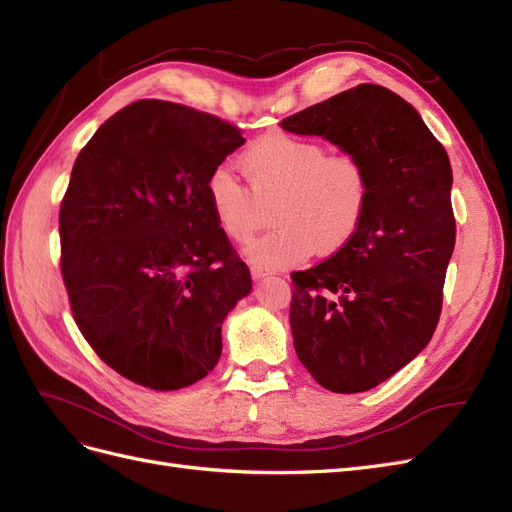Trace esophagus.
I'll list each match as a JSON object with an SVG mask.
<instances>
[{"label": "esophagus", "instance_id": "1", "mask_svg": "<svg viewBox=\"0 0 512 512\" xmlns=\"http://www.w3.org/2000/svg\"><path fill=\"white\" fill-rule=\"evenodd\" d=\"M269 275H271V273H269L267 269H262V267H256V265L252 267V280H254V282H260V280H265V277H269Z\"/></svg>", "mask_w": 512, "mask_h": 512}]
</instances>
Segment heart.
Listing matches in <instances>:
<instances>
[{
	"label": "heart",
	"instance_id": "1",
	"mask_svg": "<svg viewBox=\"0 0 512 512\" xmlns=\"http://www.w3.org/2000/svg\"><path fill=\"white\" fill-rule=\"evenodd\" d=\"M252 191L226 164L207 179L215 222L235 241H250L275 203L273 228L245 250L262 269L301 265L316 250H342L359 232L369 205V175L350 153H329L312 138L273 132L258 138L241 156Z\"/></svg>",
	"mask_w": 512,
	"mask_h": 512
}]
</instances>
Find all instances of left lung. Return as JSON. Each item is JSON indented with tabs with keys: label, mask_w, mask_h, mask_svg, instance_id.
<instances>
[{
	"label": "left lung",
	"mask_w": 512,
	"mask_h": 512,
	"mask_svg": "<svg viewBox=\"0 0 512 512\" xmlns=\"http://www.w3.org/2000/svg\"><path fill=\"white\" fill-rule=\"evenodd\" d=\"M359 158L369 205L359 232L292 273L299 361L333 393H363L421 354L436 331L455 250L453 170L423 117L395 91L361 83L282 121Z\"/></svg>",
	"instance_id": "8db88e82"
}]
</instances>
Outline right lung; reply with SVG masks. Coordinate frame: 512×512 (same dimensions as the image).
<instances>
[{
	"label": "right lung",
	"mask_w": 512,
	"mask_h": 512,
	"mask_svg": "<svg viewBox=\"0 0 512 512\" xmlns=\"http://www.w3.org/2000/svg\"><path fill=\"white\" fill-rule=\"evenodd\" d=\"M245 143L230 123L164 100L106 119L59 209L76 324L117 374L153 391L203 380L252 277L215 222L209 173Z\"/></svg>",
	"instance_id": "1"
}]
</instances>
